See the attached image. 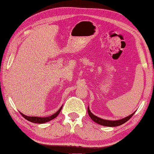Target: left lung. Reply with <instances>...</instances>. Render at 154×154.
I'll list each match as a JSON object with an SVG mask.
<instances>
[{
	"mask_svg": "<svg viewBox=\"0 0 154 154\" xmlns=\"http://www.w3.org/2000/svg\"><path fill=\"white\" fill-rule=\"evenodd\" d=\"M88 115L90 116L91 119H92L94 122H96L97 124H99L100 125L102 126H110V127H115V126H118L122 125L126 122L127 121H128L129 119L132 117V116L134 115V113L135 112H134L133 114H131L130 115H128V117H126L123 118V119H118V120H107V119H101L97 116L94 115V114H92L91 112V111L90 110V108H88Z\"/></svg>",
	"mask_w": 154,
	"mask_h": 154,
	"instance_id": "obj_1",
	"label": "left lung"
}]
</instances>
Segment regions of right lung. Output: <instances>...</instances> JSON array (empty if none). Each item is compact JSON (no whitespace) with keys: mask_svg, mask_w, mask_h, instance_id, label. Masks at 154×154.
I'll return each mask as SVG.
<instances>
[{"mask_svg":"<svg viewBox=\"0 0 154 154\" xmlns=\"http://www.w3.org/2000/svg\"><path fill=\"white\" fill-rule=\"evenodd\" d=\"M62 106H62L60 107V108L59 110H57L56 112L54 113V114L52 115H51V116H48V117H29V116L23 115V113H21V112H20V113H21V115L23 116V117L25 118L26 119H27L28 121H29V122H32V123H36V124H43V123H46V122H49V121H51V120H52L53 119H55V118L57 116L59 115V113L60 112Z\"/></svg>","mask_w":154,"mask_h":154,"instance_id":"obj_1","label":"right lung"}]
</instances>
